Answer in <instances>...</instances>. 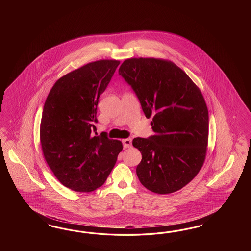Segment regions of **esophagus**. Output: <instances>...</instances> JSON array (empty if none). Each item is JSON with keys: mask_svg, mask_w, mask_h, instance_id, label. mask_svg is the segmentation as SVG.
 <instances>
[{"mask_svg": "<svg viewBox=\"0 0 251 251\" xmlns=\"http://www.w3.org/2000/svg\"><path fill=\"white\" fill-rule=\"evenodd\" d=\"M122 143H123V147L124 148H129V147L131 146V140L130 139H124L122 141Z\"/></svg>", "mask_w": 251, "mask_h": 251, "instance_id": "esophagus-1", "label": "esophagus"}]
</instances>
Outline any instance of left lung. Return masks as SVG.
<instances>
[{"label":"left lung","instance_id":"1","mask_svg":"<svg viewBox=\"0 0 251 251\" xmlns=\"http://www.w3.org/2000/svg\"><path fill=\"white\" fill-rule=\"evenodd\" d=\"M119 75L135 92L145 117L152 119L154 135L132 141L142 153L136 168L140 182L158 194L182 189L205 160L209 115L201 92L184 71L167 60L127 59Z\"/></svg>","mask_w":251,"mask_h":251}]
</instances>
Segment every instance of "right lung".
<instances>
[{
  "mask_svg": "<svg viewBox=\"0 0 251 251\" xmlns=\"http://www.w3.org/2000/svg\"><path fill=\"white\" fill-rule=\"evenodd\" d=\"M120 62L100 60L72 71L46 99L39 130L44 158L57 179L77 192L101 187L122 152L121 141L98 136L94 125L99 97Z\"/></svg>",
  "mask_w": 251,
  "mask_h": 251,
  "instance_id": "obj_1",
  "label": "right lung"
}]
</instances>
